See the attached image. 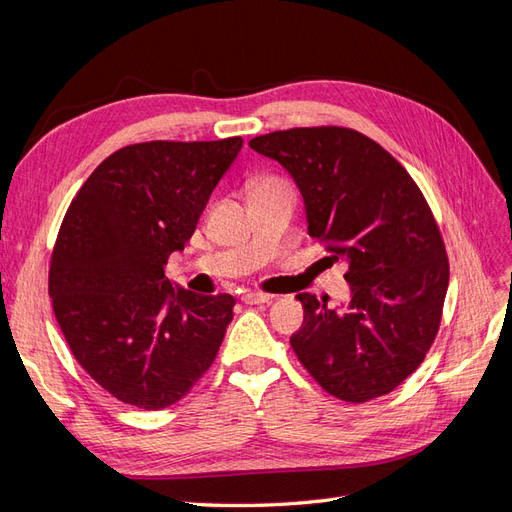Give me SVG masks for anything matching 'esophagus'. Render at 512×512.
Returning <instances> with one entry per match:
<instances>
[{"mask_svg": "<svg viewBox=\"0 0 512 512\" xmlns=\"http://www.w3.org/2000/svg\"><path fill=\"white\" fill-rule=\"evenodd\" d=\"M243 301H245L247 305L271 303V301H273V294H267V292H245V294H243Z\"/></svg>", "mask_w": 512, "mask_h": 512, "instance_id": "1", "label": "esophagus"}]
</instances>
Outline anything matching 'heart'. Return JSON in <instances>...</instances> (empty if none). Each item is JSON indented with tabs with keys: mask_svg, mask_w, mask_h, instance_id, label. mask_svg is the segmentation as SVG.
I'll return each mask as SVG.
<instances>
[{
	"mask_svg": "<svg viewBox=\"0 0 512 512\" xmlns=\"http://www.w3.org/2000/svg\"><path fill=\"white\" fill-rule=\"evenodd\" d=\"M267 188H284V190H288L286 183L280 181V179H275V177L262 179V181H258V185H256V190H267Z\"/></svg>",
	"mask_w": 512,
	"mask_h": 512,
	"instance_id": "1",
	"label": "heart"
}]
</instances>
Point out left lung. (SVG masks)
Wrapping results in <instances>:
<instances>
[{
    "instance_id": "1",
    "label": "left lung",
    "mask_w": 512,
    "mask_h": 512,
    "mask_svg": "<svg viewBox=\"0 0 512 512\" xmlns=\"http://www.w3.org/2000/svg\"><path fill=\"white\" fill-rule=\"evenodd\" d=\"M250 147L288 170L309 235L348 262L342 312L297 294L305 316L290 337L294 354L337 399L391 393L429 352L448 288L446 247L423 192L389 151L350 128L277 130Z\"/></svg>"
}]
</instances>
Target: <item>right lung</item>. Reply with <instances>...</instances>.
<instances>
[{
  "label": "right lung",
  "mask_w": 512,
  "mask_h": 512,
  "mask_svg": "<svg viewBox=\"0 0 512 512\" xmlns=\"http://www.w3.org/2000/svg\"><path fill=\"white\" fill-rule=\"evenodd\" d=\"M241 147V136L128 145L64 215L49 269L53 312L74 359L123 404L173 406L218 356L235 297L173 286L164 265Z\"/></svg>",
  "instance_id": "obj_1"
}]
</instances>
